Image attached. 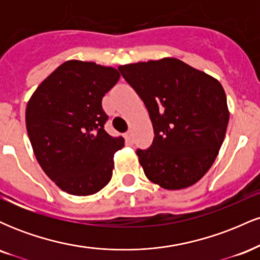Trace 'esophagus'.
<instances>
[{"label":"esophagus","instance_id":"esophagus-1","mask_svg":"<svg viewBox=\"0 0 260 260\" xmlns=\"http://www.w3.org/2000/svg\"><path fill=\"white\" fill-rule=\"evenodd\" d=\"M124 138H126V142L128 144H132L133 143V133L132 131H128V132L124 133Z\"/></svg>","mask_w":260,"mask_h":260}]
</instances>
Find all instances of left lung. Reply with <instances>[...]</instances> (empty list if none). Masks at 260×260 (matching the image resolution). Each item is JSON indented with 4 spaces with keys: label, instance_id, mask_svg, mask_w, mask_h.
Instances as JSON below:
<instances>
[{
    "label": "left lung",
    "instance_id": "8db88e82",
    "mask_svg": "<svg viewBox=\"0 0 260 260\" xmlns=\"http://www.w3.org/2000/svg\"><path fill=\"white\" fill-rule=\"evenodd\" d=\"M118 70L144 101L153 123L151 147L137 150L145 176L169 190L197 183L225 139L230 112L222 85L174 57Z\"/></svg>",
    "mask_w": 260,
    "mask_h": 260
}]
</instances>
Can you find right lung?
Listing matches in <instances>:
<instances>
[{
	"instance_id": "obj_1",
	"label": "right lung",
	"mask_w": 260,
	"mask_h": 260,
	"mask_svg": "<svg viewBox=\"0 0 260 260\" xmlns=\"http://www.w3.org/2000/svg\"><path fill=\"white\" fill-rule=\"evenodd\" d=\"M120 79L116 68L70 59L32 92L25 123L35 157L56 186L73 196L95 194L112 177L122 137L104 129V95Z\"/></svg>"
}]
</instances>
